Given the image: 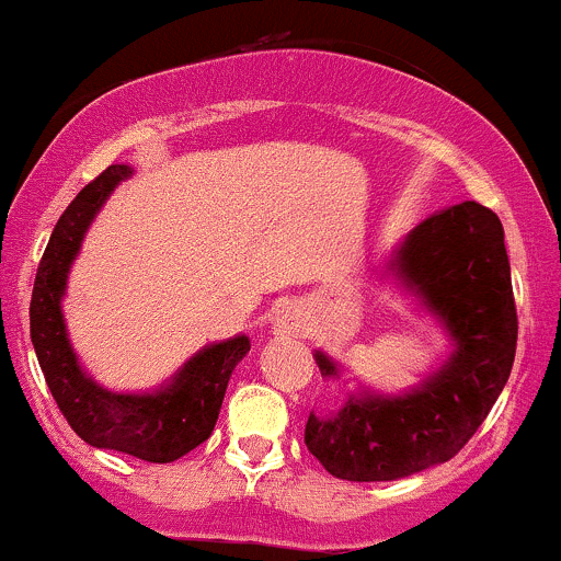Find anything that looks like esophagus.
Segmentation results:
<instances>
[{
	"label": "esophagus",
	"mask_w": 561,
	"mask_h": 561,
	"mask_svg": "<svg viewBox=\"0 0 561 561\" xmlns=\"http://www.w3.org/2000/svg\"><path fill=\"white\" fill-rule=\"evenodd\" d=\"M306 321H308V313L306 308H302V302L285 300L274 311L272 332L276 337H285V340L302 337V334H306Z\"/></svg>",
	"instance_id": "1"
}]
</instances>
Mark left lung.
<instances>
[{
  "instance_id": "obj_1",
  "label": "left lung",
  "mask_w": 561,
  "mask_h": 561,
  "mask_svg": "<svg viewBox=\"0 0 561 561\" xmlns=\"http://www.w3.org/2000/svg\"><path fill=\"white\" fill-rule=\"evenodd\" d=\"M403 293L448 337V356L403 392L358 385L340 409L308 416L306 446L340 480H401L459 454L478 433L512 375L517 308L504 227L467 199L424 218L385 263ZM324 379L345 366L313 353Z\"/></svg>"
}]
</instances>
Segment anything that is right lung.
<instances>
[{"mask_svg": "<svg viewBox=\"0 0 561 561\" xmlns=\"http://www.w3.org/2000/svg\"><path fill=\"white\" fill-rule=\"evenodd\" d=\"M131 173V165L124 163L105 169L83 186L55 224L31 295V343L62 416L81 440L152 465H169L214 433L229 377L248 356L250 337L234 334L199 347L171 379L145 392L107 390L83 369L62 317L68 274L102 205Z\"/></svg>", "mask_w": 561, "mask_h": 561, "instance_id": "obj_1", "label": "right lung"}]
</instances>
